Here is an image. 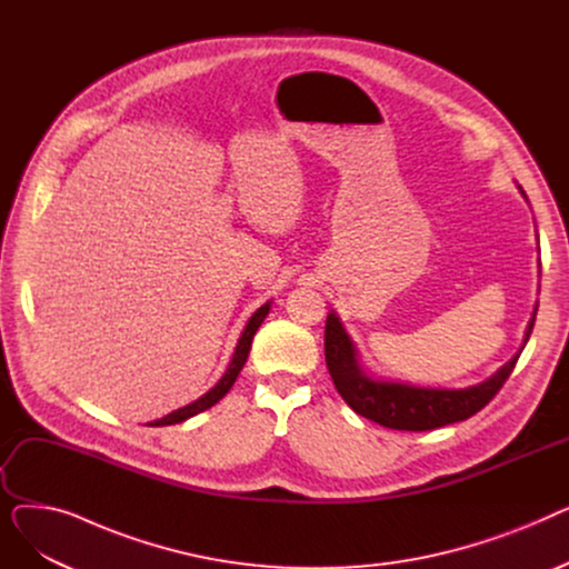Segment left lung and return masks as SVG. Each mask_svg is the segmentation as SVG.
<instances>
[{
	"label": "left lung",
	"mask_w": 569,
	"mask_h": 569,
	"mask_svg": "<svg viewBox=\"0 0 569 569\" xmlns=\"http://www.w3.org/2000/svg\"><path fill=\"white\" fill-rule=\"evenodd\" d=\"M519 191L523 193L521 187ZM535 313L537 307L526 327L521 350L530 339ZM521 350L510 362H505L493 376L477 385L463 387V390L417 387L397 380H382L365 371V367L360 365V355H357L352 339L343 330L339 316L332 311L325 322V362L327 369H330L339 395L357 415L367 417V420L380 427L397 431H431L445 425L468 420V417H472L477 410H482L498 395L505 380L515 371Z\"/></svg>",
	"instance_id": "obj_1"
}]
</instances>
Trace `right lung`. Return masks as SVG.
Segmentation results:
<instances>
[{"instance_id": "obj_1", "label": "right lung", "mask_w": 569, "mask_h": 569, "mask_svg": "<svg viewBox=\"0 0 569 569\" xmlns=\"http://www.w3.org/2000/svg\"><path fill=\"white\" fill-rule=\"evenodd\" d=\"M269 309H272V302L262 305V307L249 318L242 337H239V341H237V346H234L232 360H230L226 373L221 376V380L212 387V390L204 392L200 399H196V401H191V403H187V406H182V408H177V410L168 412L166 417H161V420H154V422H149V425H152V427H168V425L187 422L189 417H193V415H198V412H202V410H207V408H212L214 403H219V401L230 392V387L234 385L239 371H242V367L247 365V357H249V350H251V341H253V337H256V332H258V327H260L262 320L267 318Z\"/></svg>"}]
</instances>
